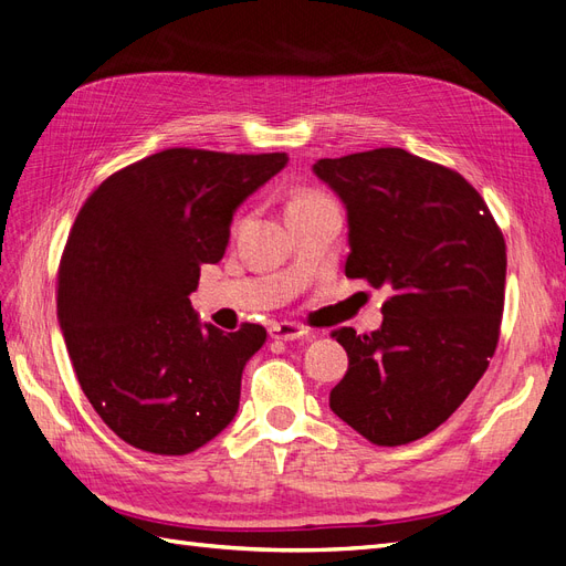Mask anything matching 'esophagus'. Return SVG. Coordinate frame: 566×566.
<instances>
[{
	"label": "esophagus",
	"instance_id": "obj_1",
	"mask_svg": "<svg viewBox=\"0 0 566 566\" xmlns=\"http://www.w3.org/2000/svg\"><path fill=\"white\" fill-rule=\"evenodd\" d=\"M269 335L273 339L290 342V339H297V337L310 335V328H306V325H302V323H295V321H281V323H273L271 325Z\"/></svg>",
	"mask_w": 566,
	"mask_h": 566
}]
</instances>
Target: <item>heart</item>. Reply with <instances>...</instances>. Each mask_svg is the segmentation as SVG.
Returning <instances> with one entry per match:
<instances>
[{"mask_svg": "<svg viewBox=\"0 0 566 566\" xmlns=\"http://www.w3.org/2000/svg\"><path fill=\"white\" fill-rule=\"evenodd\" d=\"M323 198H325V196H323V193H318V191H314V188H300V191H295V193H293V198H290V202H287V210L302 208V205L318 202V200H323Z\"/></svg>", "mask_w": 566, "mask_h": 566, "instance_id": "b5f03b06", "label": "heart"}]
</instances>
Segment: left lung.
<instances>
[{
	"instance_id": "8db88e82",
	"label": "left lung",
	"mask_w": 566,
	"mask_h": 566,
	"mask_svg": "<svg viewBox=\"0 0 566 566\" xmlns=\"http://www.w3.org/2000/svg\"><path fill=\"white\" fill-rule=\"evenodd\" d=\"M314 172L347 205V279L391 290L378 331L331 333L349 356L331 408L375 447H401L447 422L489 368L505 238L465 177L403 148L323 158Z\"/></svg>"
}]
</instances>
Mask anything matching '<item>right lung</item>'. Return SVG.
<instances>
[{
  "mask_svg": "<svg viewBox=\"0 0 566 566\" xmlns=\"http://www.w3.org/2000/svg\"><path fill=\"white\" fill-rule=\"evenodd\" d=\"M285 153L167 148L101 181L59 264L56 306L77 382L129 447L186 455L233 420L260 323H198L188 295L217 264L238 205Z\"/></svg>",
  "mask_w": 566,
  "mask_h": 566,
  "instance_id": "add662e5",
  "label": "right lung"
}]
</instances>
